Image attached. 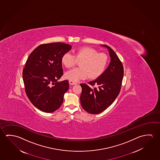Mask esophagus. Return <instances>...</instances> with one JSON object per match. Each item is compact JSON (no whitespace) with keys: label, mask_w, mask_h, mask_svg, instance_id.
Returning a JSON list of instances; mask_svg holds the SVG:
<instances>
[{"label":"esophagus","mask_w":160,"mask_h":160,"mask_svg":"<svg viewBox=\"0 0 160 160\" xmlns=\"http://www.w3.org/2000/svg\"><path fill=\"white\" fill-rule=\"evenodd\" d=\"M69 84L71 85H76V84H77V82H75V81L69 80Z\"/></svg>","instance_id":"obj_1"}]
</instances>
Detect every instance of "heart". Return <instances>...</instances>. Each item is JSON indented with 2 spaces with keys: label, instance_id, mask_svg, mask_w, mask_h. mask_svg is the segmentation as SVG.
I'll return each instance as SVG.
<instances>
[{
  "label": "heart",
  "instance_id": "b5f03b06",
  "mask_svg": "<svg viewBox=\"0 0 160 160\" xmlns=\"http://www.w3.org/2000/svg\"><path fill=\"white\" fill-rule=\"evenodd\" d=\"M108 58L104 53H98L97 50L89 47L80 48L75 55L65 53L62 57V63L67 68H71L81 61L80 68L72 69L65 75L67 79L73 81L85 79L89 76L95 79L100 76L107 65Z\"/></svg>",
  "mask_w": 160,
  "mask_h": 160
}]
</instances>
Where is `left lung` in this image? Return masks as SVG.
Listing matches in <instances>:
<instances>
[{
	"instance_id": "left-lung-1",
	"label": "left lung",
	"mask_w": 160,
	"mask_h": 160,
	"mask_svg": "<svg viewBox=\"0 0 160 160\" xmlns=\"http://www.w3.org/2000/svg\"><path fill=\"white\" fill-rule=\"evenodd\" d=\"M109 52L110 62L105 71L94 81L80 84L81 105L88 113L97 114L107 109L121 91L124 68L118 56L109 46L103 45Z\"/></svg>"
}]
</instances>
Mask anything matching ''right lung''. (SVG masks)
Returning <instances> with one entry per match:
<instances>
[{"instance_id": "obj_1", "label": "right lung", "mask_w": 160, "mask_h": 160, "mask_svg": "<svg viewBox=\"0 0 160 160\" xmlns=\"http://www.w3.org/2000/svg\"><path fill=\"white\" fill-rule=\"evenodd\" d=\"M71 49V45L62 42L42 44L27 60L23 70L25 91L33 105L42 112L52 113L62 104L68 81H57L63 75L62 57Z\"/></svg>"}]
</instances>
